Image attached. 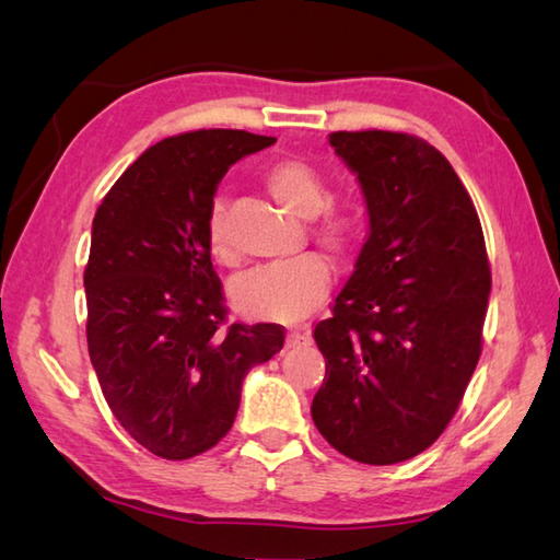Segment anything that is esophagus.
Instances as JSON below:
<instances>
[{"instance_id": "34e87169", "label": "esophagus", "mask_w": 560, "mask_h": 560, "mask_svg": "<svg viewBox=\"0 0 560 560\" xmlns=\"http://www.w3.org/2000/svg\"><path fill=\"white\" fill-rule=\"evenodd\" d=\"M311 341V327H299L291 329L287 335V347H301V343Z\"/></svg>"}]
</instances>
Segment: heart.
<instances>
[{
	"mask_svg": "<svg viewBox=\"0 0 560 560\" xmlns=\"http://www.w3.org/2000/svg\"><path fill=\"white\" fill-rule=\"evenodd\" d=\"M267 192L301 219H313L311 237L335 257H347L365 231V201L355 192L329 195L325 173L305 159H279L261 173ZM207 249L221 267H235L241 253L225 229L223 207L213 205L207 221ZM331 269L315 253L257 267L233 287V305L245 317L295 323L325 301Z\"/></svg>",
	"mask_w": 560,
	"mask_h": 560,
	"instance_id": "b5f03b06",
	"label": "heart"
}]
</instances>
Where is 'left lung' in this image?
<instances>
[{
	"mask_svg": "<svg viewBox=\"0 0 560 560\" xmlns=\"http://www.w3.org/2000/svg\"><path fill=\"white\" fill-rule=\"evenodd\" d=\"M359 175L371 233L331 317L315 327L327 373L313 421L355 462L411 459L443 435L483 343L491 267L474 201L428 141L331 132Z\"/></svg>",
	"mask_w": 560,
	"mask_h": 560,
	"instance_id": "1",
	"label": "left lung"
}]
</instances>
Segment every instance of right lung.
I'll use <instances>...</instances> for the list:
<instances>
[{"label": "right lung", "mask_w": 560, "mask_h": 560, "mask_svg": "<svg viewBox=\"0 0 560 560\" xmlns=\"http://www.w3.org/2000/svg\"><path fill=\"white\" fill-rule=\"evenodd\" d=\"M243 129H197L147 149L93 219L86 339L115 419L163 459H189L231 431L253 365L283 327L225 325L207 221L229 165L273 144Z\"/></svg>", "instance_id": "right-lung-1"}]
</instances>
